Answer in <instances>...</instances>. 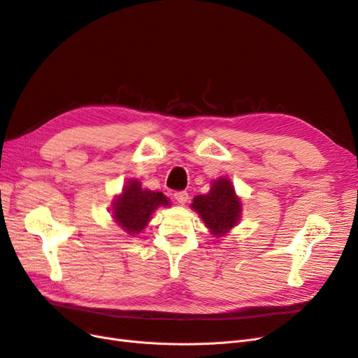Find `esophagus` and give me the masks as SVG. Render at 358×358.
I'll return each instance as SVG.
<instances>
[{
  "mask_svg": "<svg viewBox=\"0 0 358 358\" xmlns=\"http://www.w3.org/2000/svg\"><path fill=\"white\" fill-rule=\"evenodd\" d=\"M188 192L187 191H179V192H175V200L179 203V204H185L188 201Z\"/></svg>",
  "mask_w": 358,
  "mask_h": 358,
  "instance_id": "1",
  "label": "esophagus"
}]
</instances>
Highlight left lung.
I'll return each instance as SVG.
<instances>
[{"instance_id":"8db88e82","label":"left lung","mask_w":358,"mask_h":358,"mask_svg":"<svg viewBox=\"0 0 358 358\" xmlns=\"http://www.w3.org/2000/svg\"><path fill=\"white\" fill-rule=\"evenodd\" d=\"M192 209L197 210L215 236H222L239 221L242 203L236 197L234 188L229 179H220L213 183L208 194H200L192 200Z\"/></svg>"}]
</instances>
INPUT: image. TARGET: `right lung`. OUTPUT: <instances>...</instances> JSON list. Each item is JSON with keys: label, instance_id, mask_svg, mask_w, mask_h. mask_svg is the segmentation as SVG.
Instances as JSON below:
<instances>
[{"label": "right lung", "instance_id": "obj_1", "mask_svg": "<svg viewBox=\"0 0 358 358\" xmlns=\"http://www.w3.org/2000/svg\"><path fill=\"white\" fill-rule=\"evenodd\" d=\"M158 206H170V201L161 192L142 189L137 180H129L115 200L113 218L128 234H137L145 229Z\"/></svg>", "mask_w": 358, "mask_h": 358}]
</instances>
